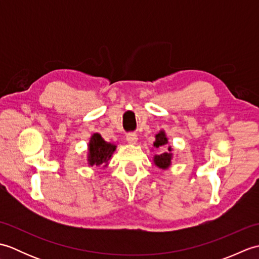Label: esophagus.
I'll return each instance as SVG.
<instances>
[{
	"label": "esophagus",
	"mask_w": 259,
	"mask_h": 259,
	"mask_svg": "<svg viewBox=\"0 0 259 259\" xmlns=\"http://www.w3.org/2000/svg\"><path fill=\"white\" fill-rule=\"evenodd\" d=\"M125 139L126 141L129 142V144H136L137 140H138V138H137V135L134 134V133H130V134H126L125 136Z\"/></svg>",
	"instance_id": "1"
}]
</instances>
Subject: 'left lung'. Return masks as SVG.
<instances>
[{"instance_id":"obj_1","label":"left lung","mask_w":259,"mask_h":259,"mask_svg":"<svg viewBox=\"0 0 259 259\" xmlns=\"http://www.w3.org/2000/svg\"><path fill=\"white\" fill-rule=\"evenodd\" d=\"M167 144L168 139L163 131H160L158 135H156V141L153 142V146L156 148H161L163 146H166ZM171 147H168V151H164L161 155H156L153 157V161H155V164L157 167L161 169H167L170 166V163H171Z\"/></svg>"}]
</instances>
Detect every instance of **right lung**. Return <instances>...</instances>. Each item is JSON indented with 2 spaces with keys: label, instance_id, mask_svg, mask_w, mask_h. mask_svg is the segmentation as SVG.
<instances>
[{
  "label": "right lung",
  "instance_id": "add662e5",
  "mask_svg": "<svg viewBox=\"0 0 259 259\" xmlns=\"http://www.w3.org/2000/svg\"><path fill=\"white\" fill-rule=\"evenodd\" d=\"M114 150V145L104 141L99 134H95L91 137L89 142L88 161H89L90 166H102L103 163H108Z\"/></svg>",
  "mask_w": 259,
  "mask_h": 259
}]
</instances>
